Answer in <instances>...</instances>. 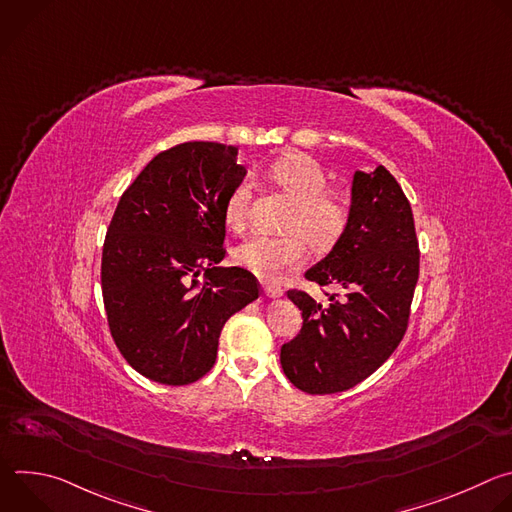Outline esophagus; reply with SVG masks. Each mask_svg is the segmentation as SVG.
I'll return each mask as SVG.
<instances>
[{
  "label": "esophagus",
  "instance_id": "obj_1",
  "mask_svg": "<svg viewBox=\"0 0 512 512\" xmlns=\"http://www.w3.org/2000/svg\"><path fill=\"white\" fill-rule=\"evenodd\" d=\"M263 291H265V296H267V298H279V296H283V289H281V287H277V285L263 283Z\"/></svg>",
  "mask_w": 512,
  "mask_h": 512
}]
</instances>
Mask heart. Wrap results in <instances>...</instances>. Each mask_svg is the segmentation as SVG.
Masks as SVG:
<instances>
[{
    "mask_svg": "<svg viewBox=\"0 0 512 512\" xmlns=\"http://www.w3.org/2000/svg\"><path fill=\"white\" fill-rule=\"evenodd\" d=\"M273 180L294 198L283 235H255L235 247L233 259L263 279H275L283 269L304 261L308 243L332 249L348 229L350 204L342 194L328 190L326 170L308 156H287L273 164ZM225 221L243 231L249 221V186L239 184L227 198Z\"/></svg>",
    "mask_w": 512,
    "mask_h": 512,
    "instance_id": "1",
    "label": "heart"
}]
</instances>
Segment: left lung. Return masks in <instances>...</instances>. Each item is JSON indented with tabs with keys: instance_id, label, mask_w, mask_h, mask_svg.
Instances as JSON below:
<instances>
[{
	"instance_id": "obj_1",
	"label": "left lung",
	"mask_w": 512,
	"mask_h": 512,
	"mask_svg": "<svg viewBox=\"0 0 512 512\" xmlns=\"http://www.w3.org/2000/svg\"><path fill=\"white\" fill-rule=\"evenodd\" d=\"M419 277L413 212L399 182L385 166L354 172L350 223L342 239L306 279L322 287V306L302 289L287 298L302 310L300 334L281 346V369L310 395L346 391L393 354L405 336Z\"/></svg>"
}]
</instances>
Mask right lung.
Returning <instances> with one entry per match:
<instances>
[{
  "label": "right lung",
  "instance_id": "1",
  "mask_svg": "<svg viewBox=\"0 0 512 512\" xmlns=\"http://www.w3.org/2000/svg\"><path fill=\"white\" fill-rule=\"evenodd\" d=\"M245 174L233 145L186 141L119 198L103 245V302L119 352L145 379L180 387L204 377L225 322L259 298L253 273L218 267L225 204Z\"/></svg>",
  "mask_w": 512,
  "mask_h": 512
}]
</instances>
